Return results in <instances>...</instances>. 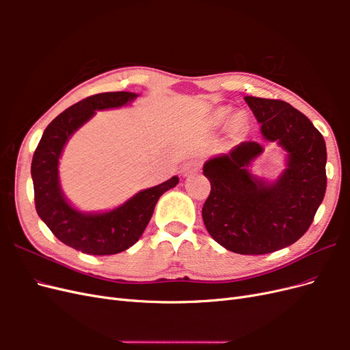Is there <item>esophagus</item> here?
I'll return each instance as SVG.
<instances>
[{
    "label": "esophagus",
    "instance_id": "esophagus-1",
    "mask_svg": "<svg viewBox=\"0 0 350 350\" xmlns=\"http://www.w3.org/2000/svg\"><path fill=\"white\" fill-rule=\"evenodd\" d=\"M201 166V162L198 161V159H191V161H188L185 165H184V174L188 175V174H193V172H197L198 169Z\"/></svg>",
    "mask_w": 350,
    "mask_h": 350
}]
</instances>
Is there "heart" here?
Listing matches in <instances>:
<instances>
[{
	"instance_id": "b5f03b06",
	"label": "heart",
	"mask_w": 350,
	"mask_h": 350,
	"mask_svg": "<svg viewBox=\"0 0 350 350\" xmlns=\"http://www.w3.org/2000/svg\"><path fill=\"white\" fill-rule=\"evenodd\" d=\"M226 115H228V111H219V113H217L219 118H225Z\"/></svg>"
}]
</instances>
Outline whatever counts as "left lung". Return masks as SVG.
<instances>
[{
	"label": "left lung",
	"mask_w": 350,
	"mask_h": 350,
	"mask_svg": "<svg viewBox=\"0 0 350 350\" xmlns=\"http://www.w3.org/2000/svg\"><path fill=\"white\" fill-rule=\"evenodd\" d=\"M261 134L288 152V167L271 185L248 166L264 149L257 142L237 146L203 167L211 189L203 206L208 234L226 250L247 256L292 245L310 229L325 194L327 150L321 133L288 102L245 96Z\"/></svg>",
	"instance_id": "1"
}]
</instances>
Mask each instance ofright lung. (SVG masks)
<instances>
[{
    "label": "right lung",
    "instance_id": "add662e5",
    "mask_svg": "<svg viewBox=\"0 0 350 350\" xmlns=\"http://www.w3.org/2000/svg\"><path fill=\"white\" fill-rule=\"evenodd\" d=\"M137 94L130 92L98 93L83 99L52 121L31 159L35 207L62 243L90 256H111L130 248L140 239L152 219L159 197L178 184V176L135 194L108 213L83 215L62 196L58 181V159L70 135L86 122L94 111L122 107Z\"/></svg>",
    "mask_w": 350,
    "mask_h": 350
}]
</instances>
